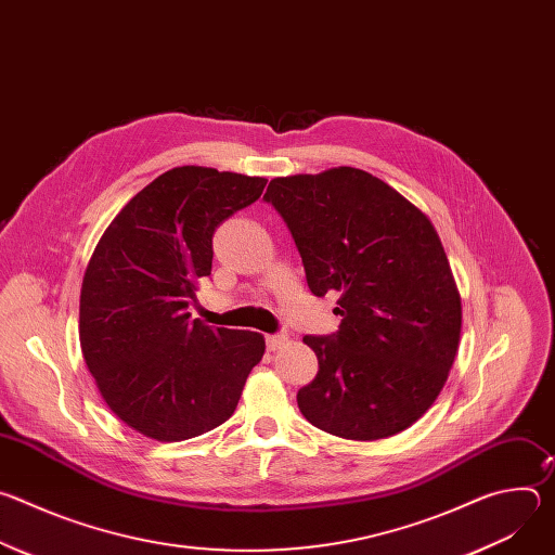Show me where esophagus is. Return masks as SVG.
I'll return each instance as SVG.
<instances>
[{
	"label": "esophagus",
	"instance_id": "esophagus-1",
	"mask_svg": "<svg viewBox=\"0 0 555 555\" xmlns=\"http://www.w3.org/2000/svg\"><path fill=\"white\" fill-rule=\"evenodd\" d=\"M287 343H289V338H287V336H283V334H281V336H268V338H266V345H268V349H270V351H279V349H283Z\"/></svg>",
	"mask_w": 555,
	"mask_h": 555
}]
</instances>
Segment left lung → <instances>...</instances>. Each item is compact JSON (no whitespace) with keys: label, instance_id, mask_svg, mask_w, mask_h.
<instances>
[{"label":"left lung","instance_id":"left-lung-1","mask_svg":"<svg viewBox=\"0 0 555 555\" xmlns=\"http://www.w3.org/2000/svg\"><path fill=\"white\" fill-rule=\"evenodd\" d=\"M315 296L338 292V334L305 336L319 373L296 395L309 424L351 441L413 426L437 400L461 338V294L439 234L379 178L336 167L274 178Z\"/></svg>","mask_w":555,"mask_h":555}]
</instances>
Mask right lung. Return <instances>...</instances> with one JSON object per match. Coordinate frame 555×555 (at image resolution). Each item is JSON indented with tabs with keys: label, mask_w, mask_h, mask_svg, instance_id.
I'll return each instance as SVG.
<instances>
[{
	"label": "right lung",
	"mask_w": 555,
	"mask_h": 555,
	"mask_svg": "<svg viewBox=\"0 0 555 555\" xmlns=\"http://www.w3.org/2000/svg\"><path fill=\"white\" fill-rule=\"evenodd\" d=\"M266 178L176 167L107 225L88 263L78 338L109 411L155 441L221 426L266 353L257 332L191 321L215 228L257 202Z\"/></svg>",
	"instance_id": "obj_1"
}]
</instances>
